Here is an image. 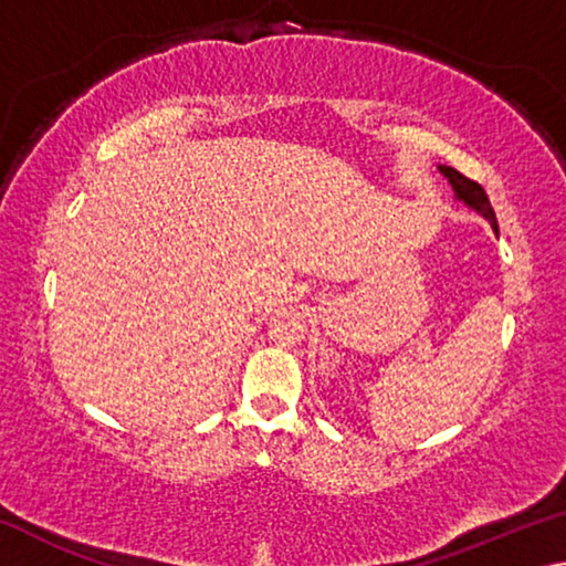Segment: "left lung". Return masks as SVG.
Returning a JSON list of instances; mask_svg holds the SVG:
<instances>
[{
    "instance_id": "left-lung-1",
    "label": "left lung",
    "mask_w": 566,
    "mask_h": 566,
    "mask_svg": "<svg viewBox=\"0 0 566 566\" xmlns=\"http://www.w3.org/2000/svg\"><path fill=\"white\" fill-rule=\"evenodd\" d=\"M439 169H442V175L449 179V185H452L454 195H457L459 199H462L464 205L474 207L476 212H482L486 219H490V224H492L494 232H500V227H496L494 209H492V205H490V197H486V191L482 189V185H479V181H474V179L464 177L462 171H457V169H452V167H439Z\"/></svg>"
}]
</instances>
